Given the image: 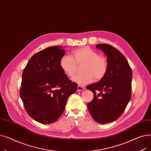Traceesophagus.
Returning a JSON list of instances; mask_svg holds the SVG:
<instances>
[{
  "instance_id": "1",
  "label": "esophagus",
  "mask_w": 151,
  "mask_h": 151,
  "mask_svg": "<svg viewBox=\"0 0 151 151\" xmlns=\"http://www.w3.org/2000/svg\"><path fill=\"white\" fill-rule=\"evenodd\" d=\"M83 89H84V87H82V86H78V88H77V91H78V92L81 91H83Z\"/></svg>"
}]
</instances>
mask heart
<instances>
[{
    "label": "heart",
    "instance_id": "heart-1",
    "mask_svg": "<svg viewBox=\"0 0 151 151\" xmlns=\"http://www.w3.org/2000/svg\"><path fill=\"white\" fill-rule=\"evenodd\" d=\"M73 58L65 55L60 60V67L68 76H73L78 65L84 66L82 68L83 75H76L72 78L73 82L84 86L93 81H100L105 76L108 70V63L106 59L100 56L98 52L89 48L83 47L73 52Z\"/></svg>",
    "mask_w": 151,
    "mask_h": 151
}]
</instances>
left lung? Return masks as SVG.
<instances>
[{
    "label": "left lung",
    "instance_id": "1",
    "mask_svg": "<svg viewBox=\"0 0 151 151\" xmlns=\"http://www.w3.org/2000/svg\"><path fill=\"white\" fill-rule=\"evenodd\" d=\"M96 48L106 55L108 70L104 78L86 87L93 93L88 108L93 119L104 124L117 119L130 100L132 71L124 55L115 47L98 44Z\"/></svg>",
    "mask_w": 151,
    "mask_h": 151
}]
</instances>
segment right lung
Here are the masks:
<instances>
[{"instance_id": "1", "label": "right lung", "mask_w": 151, "mask_h": 151, "mask_svg": "<svg viewBox=\"0 0 151 151\" xmlns=\"http://www.w3.org/2000/svg\"><path fill=\"white\" fill-rule=\"evenodd\" d=\"M61 46L47 47L32 57L23 71L20 97L28 114L36 121H56L78 85L68 80L59 62L65 51Z\"/></svg>"}]
</instances>
